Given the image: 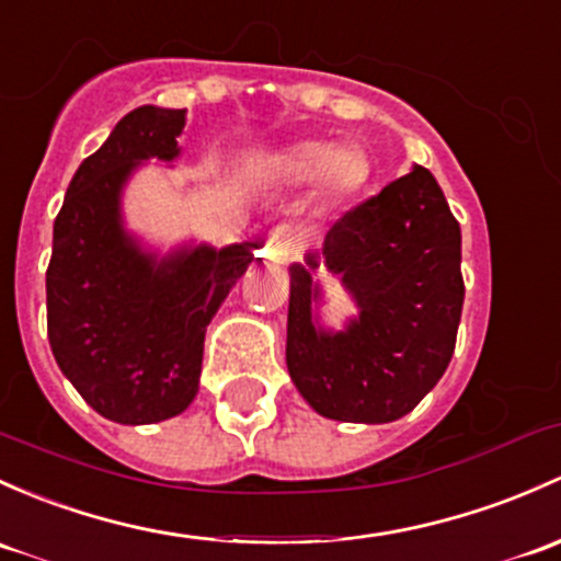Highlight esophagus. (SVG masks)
<instances>
[{
  "mask_svg": "<svg viewBox=\"0 0 561 561\" xmlns=\"http://www.w3.org/2000/svg\"><path fill=\"white\" fill-rule=\"evenodd\" d=\"M265 252L274 257L276 263H287L296 255V233L290 226H276L265 239Z\"/></svg>",
  "mask_w": 561,
  "mask_h": 561,
  "instance_id": "esophagus-1",
  "label": "esophagus"
}]
</instances>
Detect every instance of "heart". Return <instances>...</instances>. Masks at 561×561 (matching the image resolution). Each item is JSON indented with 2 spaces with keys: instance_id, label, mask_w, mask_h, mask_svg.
I'll return each mask as SVG.
<instances>
[{
  "instance_id": "heart-1",
  "label": "heart",
  "mask_w": 561,
  "mask_h": 561,
  "mask_svg": "<svg viewBox=\"0 0 561 561\" xmlns=\"http://www.w3.org/2000/svg\"><path fill=\"white\" fill-rule=\"evenodd\" d=\"M250 174L271 185H304L320 176L325 191L341 193L355 185L363 169L350 150H335L330 141L306 139L255 158L250 163Z\"/></svg>"
}]
</instances>
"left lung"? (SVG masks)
Here are the masks:
<instances>
[{"instance_id": "8db88e82", "label": "left lung", "mask_w": 561, "mask_h": 561, "mask_svg": "<svg viewBox=\"0 0 561 561\" xmlns=\"http://www.w3.org/2000/svg\"><path fill=\"white\" fill-rule=\"evenodd\" d=\"M462 233L444 191L414 167L346 211L320 250L290 265L287 370L300 398L335 422L405 416L449 368L462 317ZM320 267L342 279L358 311L321 322Z\"/></svg>"}]
</instances>
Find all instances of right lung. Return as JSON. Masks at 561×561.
Here are the masks:
<instances>
[{"mask_svg":"<svg viewBox=\"0 0 561 561\" xmlns=\"http://www.w3.org/2000/svg\"><path fill=\"white\" fill-rule=\"evenodd\" d=\"M185 110L141 104L115 123L67 187L53 222L47 339L61 374L117 424L180 416L198 394L206 325L255 261V241H147L126 222L147 161L174 169Z\"/></svg>","mask_w":561,"mask_h":561,"instance_id":"add662e5","label":"right lung"}]
</instances>
